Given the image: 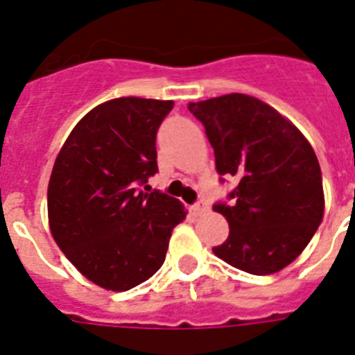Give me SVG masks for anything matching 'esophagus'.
<instances>
[{"label":"esophagus","instance_id":"1","mask_svg":"<svg viewBox=\"0 0 355 355\" xmlns=\"http://www.w3.org/2000/svg\"><path fill=\"white\" fill-rule=\"evenodd\" d=\"M208 208V205H206L205 200H197L196 205L192 206V209H193V213H200V211H205V209Z\"/></svg>","mask_w":355,"mask_h":355}]
</instances>
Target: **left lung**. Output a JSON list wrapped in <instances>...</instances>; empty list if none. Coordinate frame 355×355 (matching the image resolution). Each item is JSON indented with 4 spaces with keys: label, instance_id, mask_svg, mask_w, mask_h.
Segmentation results:
<instances>
[{
    "label": "left lung",
    "instance_id": "1",
    "mask_svg": "<svg viewBox=\"0 0 355 355\" xmlns=\"http://www.w3.org/2000/svg\"><path fill=\"white\" fill-rule=\"evenodd\" d=\"M215 150L216 172L236 181L225 216L227 240L215 256L254 275L283 270L324 218L322 171L311 144L277 110L245 94L190 103ZM224 181V180H220Z\"/></svg>",
    "mask_w": 355,
    "mask_h": 355
}]
</instances>
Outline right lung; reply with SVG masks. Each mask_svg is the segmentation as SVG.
Instances as JSON below:
<instances>
[{
	"instance_id": "obj_1",
	"label": "right lung",
	"mask_w": 355,
	"mask_h": 355,
	"mask_svg": "<svg viewBox=\"0 0 355 355\" xmlns=\"http://www.w3.org/2000/svg\"><path fill=\"white\" fill-rule=\"evenodd\" d=\"M174 101L119 97L90 110L56 156L48 216L56 245L85 277L126 291L159 270L187 211L147 183L156 133Z\"/></svg>"
}]
</instances>
